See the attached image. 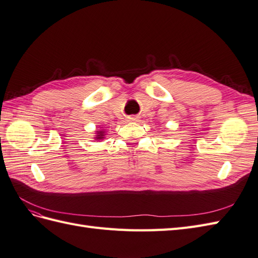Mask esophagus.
I'll return each instance as SVG.
<instances>
[{"mask_svg":"<svg viewBox=\"0 0 258 258\" xmlns=\"http://www.w3.org/2000/svg\"><path fill=\"white\" fill-rule=\"evenodd\" d=\"M137 117H134V116H132V117H130V120H132V121H135Z\"/></svg>","mask_w":258,"mask_h":258,"instance_id":"esophagus-1","label":"esophagus"}]
</instances>
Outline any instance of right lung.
Returning a JSON list of instances; mask_svg holds the SVG:
<instances>
[{
    "label": "right lung",
    "mask_w": 258,
    "mask_h": 258,
    "mask_svg": "<svg viewBox=\"0 0 258 258\" xmlns=\"http://www.w3.org/2000/svg\"><path fill=\"white\" fill-rule=\"evenodd\" d=\"M104 133H105V132L103 130H99L95 138H96V140H99V141L102 140V138L104 137Z\"/></svg>",
    "instance_id": "right-lung-1"
}]
</instances>
